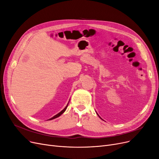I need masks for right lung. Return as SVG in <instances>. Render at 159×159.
Wrapping results in <instances>:
<instances>
[{"label":"right lung","mask_w":159,"mask_h":159,"mask_svg":"<svg viewBox=\"0 0 159 159\" xmlns=\"http://www.w3.org/2000/svg\"><path fill=\"white\" fill-rule=\"evenodd\" d=\"M68 105H66V107L63 109V110H62V111H61L59 113H57V115H55V116H54V117H52V118H50V119H48V120H52V119H56V118H57V117H60V115L62 114V113H63L64 111H65L66 110V109H67V107H68Z\"/></svg>","instance_id":"add662e5"}]
</instances>
